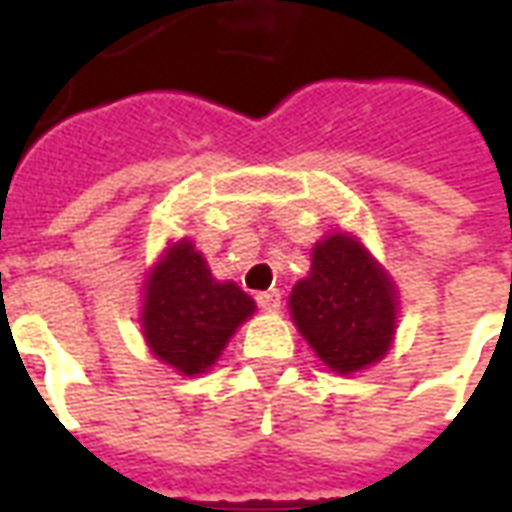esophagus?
Here are the masks:
<instances>
[{"label":"esophagus","instance_id":"obj_1","mask_svg":"<svg viewBox=\"0 0 512 512\" xmlns=\"http://www.w3.org/2000/svg\"><path fill=\"white\" fill-rule=\"evenodd\" d=\"M257 304H260V310L277 312L279 304H282V293H279V290H266V293H257Z\"/></svg>","mask_w":512,"mask_h":512}]
</instances>
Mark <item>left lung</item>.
I'll list each match as a JSON object with an SVG mask.
<instances>
[{
    "label": "left lung",
    "instance_id": "left-lung-1",
    "mask_svg": "<svg viewBox=\"0 0 512 512\" xmlns=\"http://www.w3.org/2000/svg\"><path fill=\"white\" fill-rule=\"evenodd\" d=\"M301 337L334 373L348 376L384 359L397 329V290L376 257L348 233L312 249L310 277L290 293Z\"/></svg>",
    "mask_w": 512,
    "mask_h": 512
}]
</instances>
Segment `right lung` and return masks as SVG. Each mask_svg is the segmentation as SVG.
I'll return each mask as SVG.
<instances>
[{"label":"right lung","mask_w":512,"mask_h":512,"mask_svg":"<svg viewBox=\"0 0 512 512\" xmlns=\"http://www.w3.org/2000/svg\"><path fill=\"white\" fill-rule=\"evenodd\" d=\"M252 312V296L235 282H216L205 257L183 238L150 268L139 321L145 343L161 362L180 376H200Z\"/></svg>","instance_id":"obj_1"}]
</instances>
